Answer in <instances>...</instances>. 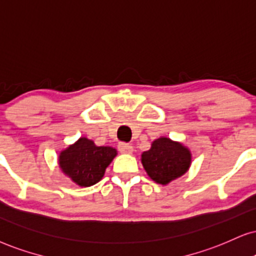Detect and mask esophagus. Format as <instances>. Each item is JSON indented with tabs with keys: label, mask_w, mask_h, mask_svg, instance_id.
<instances>
[{
	"label": "esophagus",
	"mask_w": 256,
	"mask_h": 256,
	"mask_svg": "<svg viewBox=\"0 0 256 256\" xmlns=\"http://www.w3.org/2000/svg\"><path fill=\"white\" fill-rule=\"evenodd\" d=\"M118 148L122 154H132V151H134V148H132L130 144H126V143L119 144Z\"/></svg>",
	"instance_id": "esophagus-1"
}]
</instances>
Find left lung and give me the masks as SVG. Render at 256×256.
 <instances>
[{"instance_id":"1","label":"left lung","mask_w":256,"mask_h":256,"mask_svg":"<svg viewBox=\"0 0 256 256\" xmlns=\"http://www.w3.org/2000/svg\"><path fill=\"white\" fill-rule=\"evenodd\" d=\"M142 164L152 180L166 186L189 170L192 152L178 142L160 137L142 154Z\"/></svg>"}]
</instances>
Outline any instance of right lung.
<instances>
[{
  "label": "right lung",
  "instance_id": "right-lung-1",
  "mask_svg": "<svg viewBox=\"0 0 256 256\" xmlns=\"http://www.w3.org/2000/svg\"><path fill=\"white\" fill-rule=\"evenodd\" d=\"M117 156L111 146H96L94 142L82 137L59 154L62 172L80 186H90L104 176L106 168Z\"/></svg>",
  "mask_w": 256,
  "mask_h": 256
}]
</instances>
